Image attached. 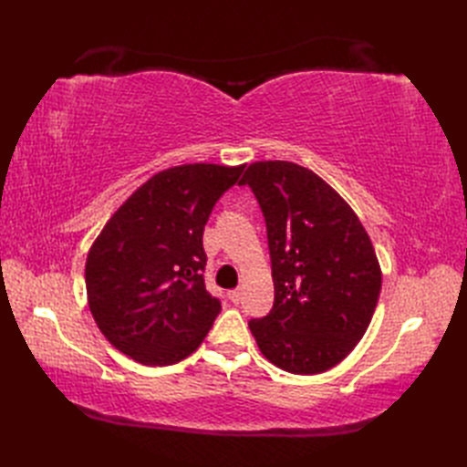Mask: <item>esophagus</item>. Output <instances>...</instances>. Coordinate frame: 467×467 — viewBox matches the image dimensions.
<instances>
[{
  "instance_id": "esophagus-1",
  "label": "esophagus",
  "mask_w": 467,
  "mask_h": 467,
  "mask_svg": "<svg viewBox=\"0 0 467 467\" xmlns=\"http://www.w3.org/2000/svg\"><path fill=\"white\" fill-rule=\"evenodd\" d=\"M228 300L232 304H239V302H242V292H239V290H230L228 292Z\"/></svg>"
}]
</instances>
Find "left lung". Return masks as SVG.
<instances>
[{
  "label": "left lung",
  "mask_w": 467,
  "mask_h": 467,
  "mask_svg": "<svg viewBox=\"0 0 467 467\" xmlns=\"http://www.w3.org/2000/svg\"><path fill=\"white\" fill-rule=\"evenodd\" d=\"M239 185L261 206L275 304L249 329L266 360L292 374L333 368L368 329L381 273L352 208L309 169L257 161Z\"/></svg>",
  "instance_id": "left-lung-1"
}]
</instances>
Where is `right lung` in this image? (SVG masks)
Wrapping results in <instances>:
<instances>
[{
  "mask_svg": "<svg viewBox=\"0 0 467 467\" xmlns=\"http://www.w3.org/2000/svg\"><path fill=\"white\" fill-rule=\"evenodd\" d=\"M245 165L165 169L126 201L86 263L89 309L107 341L144 366L199 348L222 304L206 290L204 225Z\"/></svg>",
  "mask_w": 467,
  "mask_h": 467,
  "instance_id": "right-lung-1",
  "label": "right lung"
}]
</instances>
